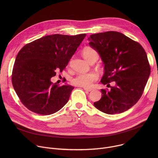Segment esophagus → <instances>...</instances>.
<instances>
[{"instance_id":"34e87169","label":"esophagus","mask_w":158,"mask_h":158,"mask_svg":"<svg viewBox=\"0 0 158 158\" xmlns=\"http://www.w3.org/2000/svg\"><path fill=\"white\" fill-rule=\"evenodd\" d=\"M84 89L85 90V91H86L90 92V91H92L94 89L91 88V87H84Z\"/></svg>"}]
</instances>
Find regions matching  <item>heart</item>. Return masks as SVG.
<instances>
[{
	"mask_svg": "<svg viewBox=\"0 0 158 158\" xmlns=\"http://www.w3.org/2000/svg\"><path fill=\"white\" fill-rule=\"evenodd\" d=\"M82 54L89 62L94 59H97L98 53L96 49L91 47H85L82 51ZM98 79V75L95 72L79 73L71 79V82L74 85L81 87H89Z\"/></svg>",
	"mask_w": 158,
	"mask_h": 158,
	"instance_id": "1",
	"label": "heart"
}]
</instances>
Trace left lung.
I'll use <instances>...</instances> for the list:
<instances>
[{
    "label": "left lung",
    "mask_w": 158,
    "mask_h": 158,
    "mask_svg": "<svg viewBox=\"0 0 158 158\" xmlns=\"http://www.w3.org/2000/svg\"><path fill=\"white\" fill-rule=\"evenodd\" d=\"M89 45L96 49L104 64L101 82V99L94 103L108 114L121 113L141 98L151 73L147 54L141 45L122 33L107 31L91 35ZM114 81L115 85L109 83Z\"/></svg>",
    "instance_id": "obj_1"
}]
</instances>
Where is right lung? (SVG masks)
I'll return each mask as SVG.
<instances>
[{"label":"right lung","mask_w":158,"mask_h":158,"mask_svg":"<svg viewBox=\"0 0 158 158\" xmlns=\"http://www.w3.org/2000/svg\"><path fill=\"white\" fill-rule=\"evenodd\" d=\"M85 34L47 35L22 48L16 57L12 82L20 101L30 110L49 115L68 101L74 87L59 85L51 78L65 69Z\"/></svg>","instance_id":"obj_1"}]
</instances>
